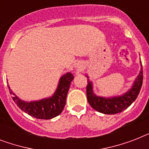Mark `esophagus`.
I'll use <instances>...</instances> for the list:
<instances>
[{
    "instance_id": "obj_1",
    "label": "esophagus",
    "mask_w": 149,
    "mask_h": 149,
    "mask_svg": "<svg viewBox=\"0 0 149 149\" xmlns=\"http://www.w3.org/2000/svg\"><path fill=\"white\" fill-rule=\"evenodd\" d=\"M76 68H77L78 70H81V65H79V64H77V65H76Z\"/></svg>"
}]
</instances>
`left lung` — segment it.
I'll return each mask as SVG.
<instances>
[{
	"instance_id": "1",
	"label": "left lung",
	"mask_w": 149,
	"mask_h": 149,
	"mask_svg": "<svg viewBox=\"0 0 149 149\" xmlns=\"http://www.w3.org/2000/svg\"><path fill=\"white\" fill-rule=\"evenodd\" d=\"M141 70L130 90L120 96H113L110 97H100L93 93V83L89 79L88 76L86 86V97L89 104L94 110L105 114H114L120 113L127 109L136 100L139 94L143 81V70L140 61Z\"/></svg>"
}]
</instances>
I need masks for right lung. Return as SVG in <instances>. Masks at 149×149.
Here are the masks:
<instances>
[{"label":"right lung","mask_w":149,"mask_h":149,"mask_svg":"<svg viewBox=\"0 0 149 149\" xmlns=\"http://www.w3.org/2000/svg\"><path fill=\"white\" fill-rule=\"evenodd\" d=\"M74 78L71 72H66L60 77L57 88L53 95L39 100L24 101L20 99L13 93L9 85H8L12 99L22 111L30 116L38 119L49 120L59 115L65 105L66 96L70 89V84Z\"/></svg>","instance_id":"right-lung-1"}]
</instances>
